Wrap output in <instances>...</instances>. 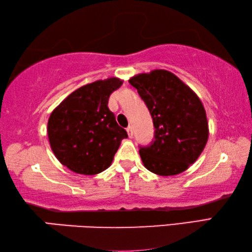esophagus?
<instances>
[{
	"label": "esophagus",
	"mask_w": 252,
	"mask_h": 252,
	"mask_svg": "<svg viewBox=\"0 0 252 252\" xmlns=\"http://www.w3.org/2000/svg\"><path fill=\"white\" fill-rule=\"evenodd\" d=\"M126 131H127V134H128V136H129L130 138L133 137V128H131L130 126L127 127V128H126Z\"/></svg>",
	"instance_id": "obj_1"
}]
</instances>
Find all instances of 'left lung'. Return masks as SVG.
<instances>
[{"instance_id":"left-lung-1","label":"left lung","mask_w":252,"mask_h":252,"mask_svg":"<svg viewBox=\"0 0 252 252\" xmlns=\"http://www.w3.org/2000/svg\"><path fill=\"white\" fill-rule=\"evenodd\" d=\"M128 81L146 104L155 127L154 141L139 148L144 166L162 176L187 171L199 158L209 137L200 98L167 70L139 73Z\"/></svg>"}]
</instances>
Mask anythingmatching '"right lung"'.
<instances>
[{
  "mask_svg": "<svg viewBox=\"0 0 252 252\" xmlns=\"http://www.w3.org/2000/svg\"><path fill=\"white\" fill-rule=\"evenodd\" d=\"M123 85L111 77L85 85L57 106L48 121V137L59 162L84 175L110 166L119 145L128 137L108 108L110 94Z\"/></svg>",
  "mask_w": 252,
  "mask_h": 252,
  "instance_id": "right-lung-1",
  "label": "right lung"
}]
</instances>
